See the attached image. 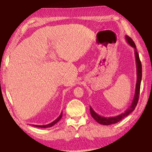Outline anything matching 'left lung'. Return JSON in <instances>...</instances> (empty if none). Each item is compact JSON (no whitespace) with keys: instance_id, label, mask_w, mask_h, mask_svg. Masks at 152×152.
<instances>
[{"instance_id":"left-lung-1","label":"left lung","mask_w":152,"mask_h":152,"mask_svg":"<svg viewBox=\"0 0 152 152\" xmlns=\"http://www.w3.org/2000/svg\"><path fill=\"white\" fill-rule=\"evenodd\" d=\"M125 39L129 45L131 47L134 48L135 51V63H136V68H137V81L136 85H135V94L134 97H133L132 102H131V106L129 107V108L127 110H125L124 113H122V114L117 115L115 117H105L101 115H98L95 111L93 110L92 108L90 106V110L91 115L97 122L99 123L100 124L103 125H110L115 124V123L119 122L121 121L124 117L128 116V115L133 112L135 108V107L137 106V102H138L139 99V94H140V83H141V80H142V64H141V62L139 58V54L137 53V50H136V46L133 41L131 37H129V36L126 35L125 36Z\"/></svg>"}]
</instances>
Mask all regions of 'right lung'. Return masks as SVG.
Segmentation results:
<instances>
[{
    "label": "right lung",
    "mask_w": 152,
    "mask_h": 152,
    "mask_svg": "<svg viewBox=\"0 0 152 152\" xmlns=\"http://www.w3.org/2000/svg\"><path fill=\"white\" fill-rule=\"evenodd\" d=\"M62 116V112L61 113V114L60 115V116L58 117L56 120H54L53 122L50 123V124H48L46 125H32V126H36V127H39V128H49V127H51L53 126V125H55L58 122H59V121L60 120V119H61Z\"/></svg>",
    "instance_id": "right-lung-1"
}]
</instances>
